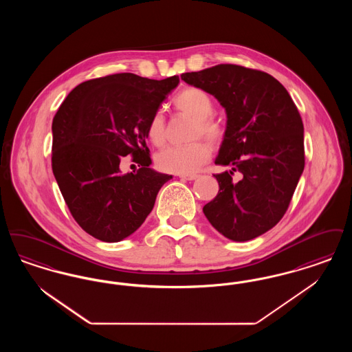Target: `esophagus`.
Returning <instances> with one entry per match:
<instances>
[{"label": "esophagus", "instance_id": "esophagus-1", "mask_svg": "<svg viewBox=\"0 0 352 352\" xmlns=\"http://www.w3.org/2000/svg\"><path fill=\"white\" fill-rule=\"evenodd\" d=\"M179 178L184 181H195L198 178V175L197 174H187V175L182 174V175H179Z\"/></svg>", "mask_w": 352, "mask_h": 352}]
</instances>
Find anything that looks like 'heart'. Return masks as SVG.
I'll return each mask as SVG.
<instances>
[{
    "label": "heart",
    "instance_id": "1",
    "mask_svg": "<svg viewBox=\"0 0 352 352\" xmlns=\"http://www.w3.org/2000/svg\"><path fill=\"white\" fill-rule=\"evenodd\" d=\"M175 108L194 118L192 138L204 137L211 144H219L224 137V128L217 118H212L215 105L211 96L197 87L184 88L174 100ZM148 138L155 146H162L166 141V121L161 112L153 115L148 125ZM211 155L208 145L195 141L187 145L168 146L155 155V164L160 170L173 174H191L201 168Z\"/></svg>",
    "mask_w": 352,
    "mask_h": 352
}]
</instances>
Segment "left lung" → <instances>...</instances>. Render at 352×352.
I'll list each match as a JSON object with an SVG mask.
<instances>
[{
	"mask_svg": "<svg viewBox=\"0 0 352 352\" xmlns=\"http://www.w3.org/2000/svg\"><path fill=\"white\" fill-rule=\"evenodd\" d=\"M181 78L215 96L227 112L215 164L231 170L214 174L218 195L203 207L206 218L234 241L265 234L284 217L305 168L294 101L272 75L243 66L218 65Z\"/></svg>",
	"mask_w": 352,
	"mask_h": 352,
	"instance_id": "8db88e82",
	"label": "left lung"
}]
</instances>
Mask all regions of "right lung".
Masks as SVG:
<instances>
[{"label":"right lung","instance_id":"add662e5","mask_svg":"<svg viewBox=\"0 0 352 352\" xmlns=\"http://www.w3.org/2000/svg\"><path fill=\"white\" fill-rule=\"evenodd\" d=\"M179 78L122 72L75 87L52 120L51 166L72 218L107 243L131 236L171 175L151 168L148 125ZM128 153L140 168L121 175Z\"/></svg>","mask_w":352,"mask_h":352}]
</instances>
